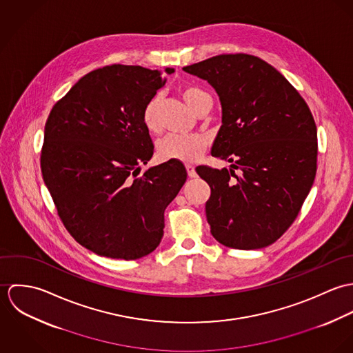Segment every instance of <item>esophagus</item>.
Returning <instances> with one entry per match:
<instances>
[{"label":"esophagus","mask_w":353,"mask_h":353,"mask_svg":"<svg viewBox=\"0 0 353 353\" xmlns=\"http://www.w3.org/2000/svg\"><path fill=\"white\" fill-rule=\"evenodd\" d=\"M186 171H188V175H189L190 178H196V176H197V172H196L194 165H192V164H186Z\"/></svg>","instance_id":"34e87169"}]
</instances>
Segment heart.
<instances>
[{
  "mask_svg": "<svg viewBox=\"0 0 353 353\" xmlns=\"http://www.w3.org/2000/svg\"><path fill=\"white\" fill-rule=\"evenodd\" d=\"M179 94L185 103L197 114L202 107L212 104L208 92L196 85H182ZM160 97L154 95L147 101L143 110V123L151 133H159L161 130L160 118ZM209 145V137L203 133L196 134H168L161 139L157 144V153L163 160H178V161H196Z\"/></svg>",
  "mask_w": 353,
  "mask_h": 353,
  "instance_id": "heart-1",
  "label": "heart"
}]
</instances>
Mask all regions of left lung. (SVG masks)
<instances>
[{"label": "left lung", "mask_w": 353, "mask_h": 353, "mask_svg": "<svg viewBox=\"0 0 353 353\" xmlns=\"http://www.w3.org/2000/svg\"><path fill=\"white\" fill-rule=\"evenodd\" d=\"M206 80L221 103L212 156L231 168L199 167L213 238L231 249L276 242L294 223L316 172V126L299 92L272 65L221 54L183 68Z\"/></svg>", "instance_id": "1"}]
</instances>
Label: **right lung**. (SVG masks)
<instances>
[{
  "instance_id": "1",
  "label": "right lung",
  "mask_w": 353,
  "mask_h": 353,
  "mask_svg": "<svg viewBox=\"0 0 353 353\" xmlns=\"http://www.w3.org/2000/svg\"><path fill=\"white\" fill-rule=\"evenodd\" d=\"M164 84L159 70L115 63L81 77L51 108L43 181L69 234L101 256L128 261L153 252L164 210L186 182L178 160L139 175L153 154L143 110Z\"/></svg>"
}]
</instances>
